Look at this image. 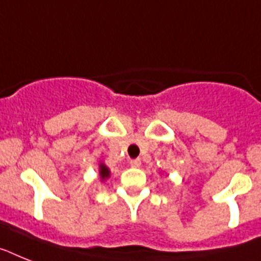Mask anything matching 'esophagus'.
Segmentation results:
<instances>
[{
  "label": "esophagus",
  "instance_id": "1",
  "mask_svg": "<svg viewBox=\"0 0 261 261\" xmlns=\"http://www.w3.org/2000/svg\"><path fill=\"white\" fill-rule=\"evenodd\" d=\"M130 165H131V167H139L142 165V162L139 158H137V160H131Z\"/></svg>",
  "mask_w": 261,
  "mask_h": 261
}]
</instances>
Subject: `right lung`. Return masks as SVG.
I'll list each match as a JSON object with an SVG mask.
<instances>
[{
  "instance_id": "right-lung-1",
  "label": "right lung",
  "mask_w": 261,
  "mask_h": 261,
  "mask_svg": "<svg viewBox=\"0 0 261 261\" xmlns=\"http://www.w3.org/2000/svg\"><path fill=\"white\" fill-rule=\"evenodd\" d=\"M99 175L101 181H105L110 177V169L105 164H99Z\"/></svg>"
}]
</instances>
